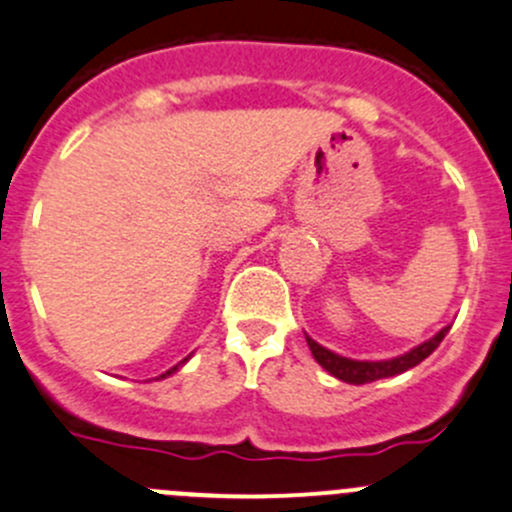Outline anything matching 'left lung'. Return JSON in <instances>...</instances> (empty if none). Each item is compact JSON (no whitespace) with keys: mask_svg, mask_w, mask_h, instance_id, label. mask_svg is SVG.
<instances>
[{"mask_svg":"<svg viewBox=\"0 0 512 512\" xmlns=\"http://www.w3.org/2000/svg\"><path fill=\"white\" fill-rule=\"evenodd\" d=\"M448 330L450 325H445L443 330L435 332L430 340L420 342V345L413 347L410 352H405V355H398V357H390V360H352V357H342L337 355V352L327 350V347H322L320 342L312 340L310 335H305V340L307 345H310L312 357H315V360L320 362L332 377H337V380L342 382H350V385H365V382L382 380V377H395L400 375V372L410 370V367L420 365V362H423L425 357H428L430 352L443 342V337L448 335Z\"/></svg>","mask_w":512,"mask_h":512,"instance_id":"obj_1","label":"left lung"}]
</instances>
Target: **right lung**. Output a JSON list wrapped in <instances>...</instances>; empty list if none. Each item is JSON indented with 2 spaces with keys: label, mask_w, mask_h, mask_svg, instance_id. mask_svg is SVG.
<instances>
[{
  "label": "right lung",
  "mask_w": 512,
  "mask_h": 512,
  "mask_svg": "<svg viewBox=\"0 0 512 512\" xmlns=\"http://www.w3.org/2000/svg\"><path fill=\"white\" fill-rule=\"evenodd\" d=\"M187 360H190V357H185V360H182V362H180V365H175V367H170V370H167V372H162V375H160V377H157V380H165V377H170V375H172V372H177V370H180V367H182V365H185V362H187Z\"/></svg>",
  "instance_id": "obj_1"
}]
</instances>
